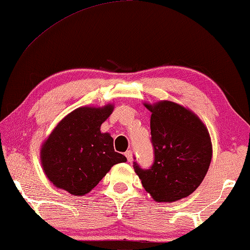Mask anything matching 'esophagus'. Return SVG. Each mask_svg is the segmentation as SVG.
Listing matches in <instances>:
<instances>
[{"mask_svg": "<svg viewBox=\"0 0 250 250\" xmlns=\"http://www.w3.org/2000/svg\"><path fill=\"white\" fill-rule=\"evenodd\" d=\"M125 156H126V159H128V161H129V162L131 163V162H132V161H133V155H132V151H131V150H128V151H126L125 152Z\"/></svg>", "mask_w": 250, "mask_h": 250, "instance_id": "34e87169", "label": "esophagus"}]
</instances>
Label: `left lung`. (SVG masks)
<instances>
[{"mask_svg": "<svg viewBox=\"0 0 250 250\" xmlns=\"http://www.w3.org/2000/svg\"><path fill=\"white\" fill-rule=\"evenodd\" d=\"M151 111L154 162L149 170L133 163L142 186L155 202H175L195 191L208 171L213 146L197 115L170 100L143 103Z\"/></svg>", "mask_w": 250, "mask_h": 250, "instance_id": "left-lung-1", "label": "left lung"}]
</instances>
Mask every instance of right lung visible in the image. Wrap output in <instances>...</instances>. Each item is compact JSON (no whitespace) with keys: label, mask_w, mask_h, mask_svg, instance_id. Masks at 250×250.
Wrapping results in <instances>:
<instances>
[{"label":"right lung","mask_w":250,"mask_h":250,"mask_svg":"<svg viewBox=\"0 0 250 250\" xmlns=\"http://www.w3.org/2000/svg\"><path fill=\"white\" fill-rule=\"evenodd\" d=\"M115 105H83L58 122L41 146V163L55 188L71 195L89 193L115 164L126 158L113 149V139L100 126Z\"/></svg>","instance_id":"add662e5"}]
</instances>
